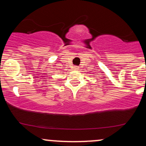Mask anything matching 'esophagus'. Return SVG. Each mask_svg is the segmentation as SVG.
Wrapping results in <instances>:
<instances>
[{"label":"esophagus","mask_w":146,"mask_h":146,"mask_svg":"<svg viewBox=\"0 0 146 146\" xmlns=\"http://www.w3.org/2000/svg\"><path fill=\"white\" fill-rule=\"evenodd\" d=\"M73 69H74V70H78L79 69V67H78V66H73Z\"/></svg>","instance_id":"34e87169"}]
</instances>
